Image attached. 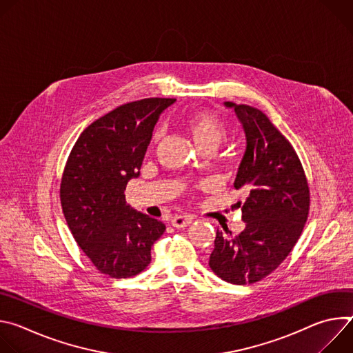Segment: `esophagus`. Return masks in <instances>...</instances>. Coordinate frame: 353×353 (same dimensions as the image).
I'll use <instances>...</instances> for the list:
<instances>
[{
    "label": "esophagus",
    "mask_w": 353,
    "mask_h": 353,
    "mask_svg": "<svg viewBox=\"0 0 353 353\" xmlns=\"http://www.w3.org/2000/svg\"><path fill=\"white\" fill-rule=\"evenodd\" d=\"M191 222H192V218L188 215H176L172 218V225L177 229H183L188 226Z\"/></svg>",
    "instance_id": "1"
}]
</instances>
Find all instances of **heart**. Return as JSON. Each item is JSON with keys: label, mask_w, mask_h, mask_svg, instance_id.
Segmentation results:
<instances>
[{"label": "heart", "mask_w": 353, "mask_h": 353, "mask_svg": "<svg viewBox=\"0 0 353 353\" xmlns=\"http://www.w3.org/2000/svg\"><path fill=\"white\" fill-rule=\"evenodd\" d=\"M184 125L199 149L216 148L228 132L223 120L210 110L191 112L190 114H187ZM159 135L161 131L157 130L154 134V139L157 141Z\"/></svg>", "instance_id": "heart-1"}]
</instances>
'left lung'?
I'll return each mask as SVG.
<instances>
[{
  "mask_svg": "<svg viewBox=\"0 0 353 353\" xmlns=\"http://www.w3.org/2000/svg\"><path fill=\"white\" fill-rule=\"evenodd\" d=\"M234 109L245 134L234 188L247 198L241 208L245 229L233 237L216 232L211 270L234 285L254 283L275 271L303 232L310 210L307 179L290 142L259 109L225 102Z\"/></svg>",
  "mask_w": 353,
  "mask_h": 353,
  "instance_id": "1",
  "label": "left lung"
}]
</instances>
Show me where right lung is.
<instances>
[{
  "mask_svg": "<svg viewBox=\"0 0 353 353\" xmlns=\"http://www.w3.org/2000/svg\"><path fill=\"white\" fill-rule=\"evenodd\" d=\"M176 99L148 97L93 121L64 168L60 198L68 228L93 265L110 278H131L150 263L163 222L132 210L127 183L139 169L159 116Z\"/></svg>",
  "mask_w": 353,
  "mask_h": 353,
  "instance_id": "right-lung-1",
  "label": "right lung"
}]
</instances>
